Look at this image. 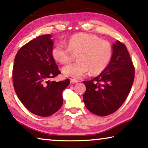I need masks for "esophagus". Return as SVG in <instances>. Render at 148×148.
Returning <instances> with one entry per match:
<instances>
[{"mask_svg": "<svg viewBox=\"0 0 148 148\" xmlns=\"http://www.w3.org/2000/svg\"><path fill=\"white\" fill-rule=\"evenodd\" d=\"M70 81L71 83H77L78 82V80H76V79H70Z\"/></svg>", "mask_w": 148, "mask_h": 148, "instance_id": "obj_1", "label": "esophagus"}]
</instances>
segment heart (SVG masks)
<instances>
[{"label": "heart", "instance_id": "heart-1", "mask_svg": "<svg viewBox=\"0 0 148 148\" xmlns=\"http://www.w3.org/2000/svg\"><path fill=\"white\" fill-rule=\"evenodd\" d=\"M73 52H78V60L64 66L62 73L65 76L81 79L90 71L91 73L96 75L107 67L112 58V46L108 41L96 35L82 33L71 36L68 45L58 42L52 50L53 58L62 64L71 60Z\"/></svg>", "mask_w": 148, "mask_h": 148}]
</instances>
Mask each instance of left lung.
Masks as SVG:
<instances>
[{"instance_id":"obj_1","label":"left lung","mask_w":148,"mask_h":148,"mask_svg":"<svg viewBox=\"0 0 148 148\" xmlns=\"http://www.w3.org/2000/svg\"><path fill=\"white\" fill-rule=\"evenodd\" d=\"M112 58L98 77L84 81L85 106L89 111L101 116L118 110L126 100L134 82L135 67L126 46L120 41L112 46Z\"/></svg>"}]
</instances>
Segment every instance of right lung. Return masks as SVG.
Here are the masks:
<instances>
[{"instance_id": "add662e5", "label": "right lung", "mask_w": 148, "mask_h": 148, "mask_svg": "<svg viewBox=\"0 0 148 148\" xmlns=\"http://www.w3.org/2000/svg\"><path fill=\"white\" fill-rule=\"evenodd\" d=\"M51 35L38 36L18 50L13 68V87L26 108L40 116H49L63 104L62 93L70 84L50 79L60 73L52 54Z\"/></svg>"}]
</instances>
